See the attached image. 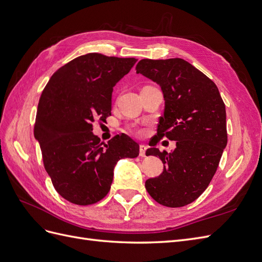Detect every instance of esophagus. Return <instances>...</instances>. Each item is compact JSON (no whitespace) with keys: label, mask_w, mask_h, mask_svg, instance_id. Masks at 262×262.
<instances>
[{"label":"esophagus","mask_w":262,"mask_h":262,"mask_svg":"<svg viewBox=\"0 0 262 262\" xmlns=\"http://www.w3.org/2000/svg\"><path fill=\"white\" fill-rule=\"evenodd\" d=\"M146 149H147V146H146V145H143V144L140 145V156H141V157H145Z\"/></svg>","instance_id":"34e87169"}]
</instances>
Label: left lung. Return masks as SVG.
Wrapping results in <instances>:
<instances>
[{
	"label": "left lung",
	"mask_w": 262,
	"mask_h": 262,
	"mask_svg": "<svg viewBox=\"0 0 262 262\" xmlns=\"http://www.w3.org/2000/svg\"><path fill=\"white\" fill-rule=\"evenodd\" d=\"M136 70L161 86L165 99L152 146L163 138L176 141L171 153L146 150L161 158L164 170L145 188L165 207H185L208 188L227 144L224 101L214 82L184 59H143Z\"/></svg>",
	"instance_id": "1"
}]
</instances>
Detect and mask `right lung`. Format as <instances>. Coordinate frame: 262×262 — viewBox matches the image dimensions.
<instances>
[{
  "mask_svg": "<svg viewBox=\"0 0 262 262\" xmlns=\"http://www.w3.org/2000/svg\"><path fill=\"white\" fill-rule=\"evenodd\" d=\"M137 61L87 53L61 67L42 91L35 139L54 189L71 203L100 201L109 192L117 162L139 155V144L126 134L104 143L92 132L95 120L112 115L114 86Z\"/></svg>",
  "mask_w": 262,
  "mask_h": 262,
  "instance_id": "add662e5",
  "label": "right lung"
}]
</instances>
